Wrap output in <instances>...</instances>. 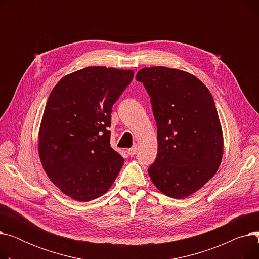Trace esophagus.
<instances>
[{
  "instance_id": "1",
  "label": "esophagus",
  "mask_w": 259,
  "mask_h": 259,
  "mask_svg": "<svg viewBox=\"0 0 259 259\" xmlns=\"http://www.w3.org/2000/svg\"><path fill=\"white\" fill-rule=\"evenodd\" d=\"M137 152H138V146L137 145H134L132 148L128 149V154L131 155V156L137 154Z\"/></svg>"
}]
</instances>
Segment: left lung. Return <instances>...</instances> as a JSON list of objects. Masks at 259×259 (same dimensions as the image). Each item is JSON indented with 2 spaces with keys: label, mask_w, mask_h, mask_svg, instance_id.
Returning a JSON list of instances; mask_svg holds the SVG:
<instances>
[{
  "label": "left lung",
  "mask_w": 259,
  "mask_h": 259,
  "mask_svg": "<svg viewBox=\"0 0 259 259\" xmlns=\"http://www.w3.org/2000/svg\"><path fill=\"white\" fill-rule=\"evenodd\" d=\"M137 80L151 100L157 155L148 173L160 192L185 198L209 182L223 153L222 126L209 89L194 75L167 67L143 68Z\"/></svg>",
  "instance_id": "8db88e82"
}]
</instances>
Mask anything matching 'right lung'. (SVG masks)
<instances>
[{
    "mask_svg": "<svg viewBox=\"0 0 259 259\" xmlns=\"http://www.w3.org/2000/svg\"><path fill=\"white\" fill-rule=\"evenodd\" d=\"M134 72L87 67L64 76L49 95L38 154L50 181L78 201L102 196L124 164L110 146L111 109Z\"/></svg>",
    "mask_w": 259,
    "mask_h": 259,
    "instance_id": "add662e5",
    "label": "right lung"
}]
</instances>
